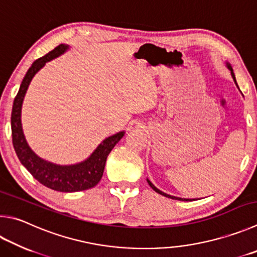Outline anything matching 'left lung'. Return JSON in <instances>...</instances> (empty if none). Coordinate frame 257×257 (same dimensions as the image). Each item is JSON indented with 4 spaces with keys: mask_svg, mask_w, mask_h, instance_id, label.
I'll list each match as a JSON object with an SVG mask.
<instances>
[{
    "mask_svg": "<svg viewBox=\"0 0 257 257\" xmlns=\"http://www.w3.org/2000/svg\"><path fill=\"white\" fill-rule=\"evenodd\" d=\"M227 67L229 68V71H230V73H231V76H232V80H234V82L236 83V85H237V82H236V78H235V74H234V71H232V68H231V66L229 64L227 63ZM237 87H238V85H237ZM147 182H148V184H149V186H151V188L155 191V192H157V193H160V194H162V195H164V197H166V198H171V199H173V200H181V201H192V200L191 199H183V198H177V197H173V195H170V194H167V193H164V192H162L161 190H158L155 185H154L151 181L149 180H147ZM194 200V199H193Z\"/></svg>",
    "mask_w": 257,
    "mask_h": 257,
    "instance_id": "1",
    "label": "left lung"
}]
</instances>
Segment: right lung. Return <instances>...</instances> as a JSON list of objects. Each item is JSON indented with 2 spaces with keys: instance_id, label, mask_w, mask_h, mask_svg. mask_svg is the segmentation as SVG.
I'll use <instances>...</instances> for the list:
<instances>
[{
  "instance_id": "right-lung-1",
  "label": "right lung",
  "mask_w": 257,
  "mask_h": 257,
  "mask_svg": "<svg viewBox=\"0 0 257 257\" xmlns=\"http://www.w3.org/2000/svg\"><path fill=\"white\" fill-rule=\"evenodd\" d=\"M68 49L66 45H59L47 55L35 60L31 67L28 69L26 76L23 77L19 92L13 102L11 114V129H12V143L15 151L20 160L21 164L30 172L35 179L47 188L59 191V192H77L91 189L99 183L103 175L106 158L112 148L115 146L124 132H120L105 138L92 155L82 163L74 165H57L43 160L31 151L27 144L25 135L22 132L21 124V108L25 99L28 86L40 68L49 60L58 57Z\"/></svg>"
}]
</instances>
